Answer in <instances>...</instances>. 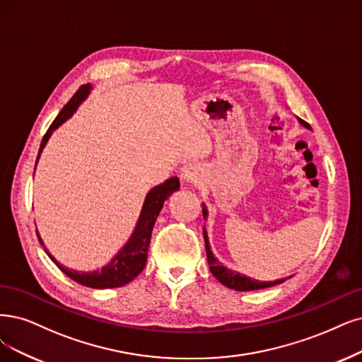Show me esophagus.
I'll return each instance as SVG.
<instances>
[{"instance_id": "esophagus-1", "label": "esophagus", "mask_w": 362, "mask_h": 362, "mask_svg": "<svg viewBox=\"0 0 362 362\" xmlns=\"http://www.w3.org/2000/svg\"><path fill=\"white\" fill-rule=\"evenodd\" d=\"M180 179L183 183L189 185V183H195L198 179V170L194 164H186L183 165L182 171H180Z\"/></svg>"}]
</instances>
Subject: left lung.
<instances>
[{
    "label": "left lung",
    "mask_w": 362,
    "mask_h": 362,
    "mask_svg": "<svg viewBox=\"0 0 362 362\" xmlns=\"http://www.w3.org/2000/svg\"><path fill=\"white\" fill-rule=\"evenodd\" d=\"M298 122L307 128V129H312V127L304 122L303 119L297 117ZM203 216H204V221H207L209 218V210L206 207V204L203 203ZM203 235H204V243H206V252H207V262H209V269L211 272V274L215 276L219 282L222 285H225L226 288L230 289H234V291H257V289H264V288H270V286H276L279 284H284L286 279H279V280H273V282H259V280L257 279H252L246 274H242L238 272H234L231 269H228V267H225L216 257L215 253L211 252V246H210V242H209V234H207V228L204 225L203 228ZM292 277V276H289Z\"/></svg>",
    "instance_id": "8db88e82"
}]
</instances>
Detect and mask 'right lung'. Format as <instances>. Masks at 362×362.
<instances>
[{"label":"right lung","instance_id":"1","mask_svg":"<svg viewBox=\"0 0 362 362\" xmlns=\"http://www.w3.org/2000/svg\"><path fill=\"white\" fill-rule=\"evenodd\" d=\"M92 85H83L80 88L76 95L66 103V105L59 112L57 119L53 120V124L49 127L46 136L42 140V144H40V151L37 155V163L40 159V155H42L45 146L47 144L50 136L53 131L58 129L65 120H69L76 110L78 109V105L82 104L92 90ZM180 188V182L177 177H170L164 183H160L155 188H152L149 192L146 194V198L143 202V207L140 210V216L137 219L136 226H134V231L127 240V243L117 250L116 255L103 265L98 270H92V272H78L73 270L70 267H65L57 258L52 255V253L46 249L43 238L40 237V233L37 231L38 242L42 243L45 247V252L47 253V257L57 264L58 269L70 279H73L74 282L93 288V289H107V288H119L129 284L131 280L136 279L144 269L146 261H147V249H149L151 245V235L152 230L155 226V222L159 216L160 209L164 207V203L168 199L171 194L179 191Z\"/></svg>","mask_w":362,"mask_h":362}]
</instances>
